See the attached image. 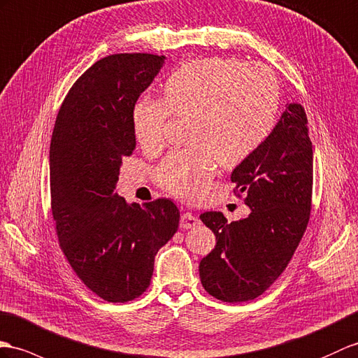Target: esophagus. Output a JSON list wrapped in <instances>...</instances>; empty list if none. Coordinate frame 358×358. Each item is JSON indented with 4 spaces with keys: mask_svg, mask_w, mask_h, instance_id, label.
<instances>
[{
    "mask_svg": "<svg viewBox=\"0 0 358 358\" xmlns=\"http://www.w3.org/2000/svg\"><path fill=\"white\" fill-rule=\"evenodd\" d=\"M199 223V219L191 213H182L180 215V228L182 229H189V228H194V226Z\"/></svg>",
    "mask_w": 358,
    "mask_h": 358,
    "instance_id": "esophagus-1",
    "label": "esophagus"
}]
</instances>
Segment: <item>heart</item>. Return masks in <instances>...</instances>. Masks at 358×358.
<instances>
[{"label": "heart", "mask_w": 358, "mask_h": 358, "mask_svg": "<svg viewBox=\"0 0 358 358\" xmlns=\"http://www.w3.org/2000/svg\"><path fill=\"white\" fill-rule=\"evenodd\" d=\"M164 97H141L130 112L138 144L159 149L173 117L188 118L187 149L171 152L155 171L169 194L197 200L224 167L246 161L272 132L280 82L272 69L237 57L189 60L165 78Z\"/></svg>", "instance_id": "1"}]
</instances>
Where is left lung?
<instances>
[{"label": "left lung", "instance_id": "8db88e82", "mask_svg": "<svg viewBox=\"0 0 358 358\" xmlns=\"http://www.w3.org/2000/svg\"><path fill=\"white\" fill-rule=\"evenodd\" d=\"M303 108L292 103L259 149L234 169L235 196L250 214L228 223L200 214L215 248L199 264L203 289L223 302L258 298L289 266L307 229L313 194V145Z\"/></svg>", "mask_w": 358, "mask_h": 358}]
</instances>
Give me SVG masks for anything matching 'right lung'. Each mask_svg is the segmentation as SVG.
<instances>
[{
    "instance_id": "1",
    "label": "right lung",
    "mask_w": 358,
    "mask_h": 358,
    "mask_svg": "<svg viewBox=\"0 0 358 358\" xmlns=\"http://www.w3.org/2000/svg\"><path fill=\"white\" fill-rule=\"evenodd\" d=\"M164 59L120 53L97 60L68 91L51 136L59 246L80 281L108 302L134 301L147 290L155 255L179 226L171 200L127 205L115 193L120 165L136 147L130 112Z\"/></svg>"
}]
</instances>
